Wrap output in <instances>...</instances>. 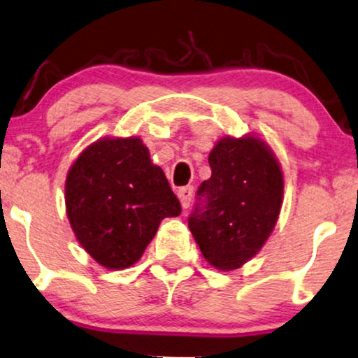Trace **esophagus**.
Returning <instances> with one entry per match:
<instances>
[{
  "mask_svg": "<svg viewBox=\"0 0 358 358\" xmlns=\"http://www.w3.org/2000/svg\"><path fill=\"white\" fill-rule=\"evenodd\" d=\"M178 200H180V205H182L183 210H187L189 206V201H192V196H193V187H183L178 189Z\"/></svg>",
  "mask_w": 358,
  "mask_h": 358,
  "instance_id": "obj_1",
  "label": "esophagus"
}]
</instances>
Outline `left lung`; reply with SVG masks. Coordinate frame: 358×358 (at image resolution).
<instances>
[{
  "label": "left lung",
  "instance_id": "left-lung-1",
  "mask_svg": "<svg viewBox=\"0 0 358 358\" xmlns=\"http://www.w3.org/2000/svg\"><path fill=\"white\" fill-rule=\"evenodd\" d=\"M211 176L198 188L188 226L205 259L234 271L252 259L278 223L284 176L278 157L257 135L220 138L208 157Z\"/></svg>",
  "mask_w": 358,
  "mask_h": 358
}]
</instances>
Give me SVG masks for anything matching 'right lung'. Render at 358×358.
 Wrapping results in <instances>:
<instances>
[{"instance_id":"add662e5","label":"right lung","mask_w":358,"mask_h":358,"mask_svg":"<svg viewBox=\"0 0 358 358\" xmlns=\"http://www.w3.org/2000/svg\"><path fill=\"white\" fill-rule=\"evenodd\" d=\"M66 213L85 252L106 269L134 266L162 220L182 213L140 137H103L85 147L66 178Z\"/></svg>"}]
</instances>
